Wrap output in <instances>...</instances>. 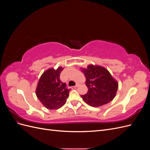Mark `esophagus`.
<instances>
[{
	"instance_id": "esophagus-1",
	"label": "esophagus",
	"mask_w": 150,
	"mask_h": 150,
	"mask_svg": "<svg viewBox=\"0 0 150 150\" xmlns=\"http://www.w3.org/2000/svg\"><path fill=\"white\" fill-rule=\"evenodd\" d=\"M78 86H79V84L77 83V84H76V86H74V88H78Z\"/></svg>"
}]
</instances>
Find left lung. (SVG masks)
<instances>
[{
    "label": "left lung",
    "instance_id": "obj_1",
    "mask_svg": "<svg viewBox=\"0 0 150 150\" xmlns=\"http://www.w3.org/2000/svg\"><path fill=\"white\" fill-rule=\"evenodd\" d=\"M86 77L87 93L81 96L84 101L93 107H99L111 101L115 98L118 83L106 68L90 64L81 68Z\"/></svg>",
    "mask_w": 150,
    "mask_h": 150
}]
</instances>
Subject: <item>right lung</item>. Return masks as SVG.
<instances>
[{"label": "right lung", "mask_w": 150, "mask_h": 150, "mask_svg": "<svg viewBox=\"0 0 150 150\" xmlns=\"http://www.w3.org/2000/svg\"><path fill=\"white\" fill-rule=\"evenodd\" d=\"M64 68H50L40 76L36 88V96L43 105L49 110L62 107L69 96V91L66 84L60 80V74Z\"/></svg>", "instance_id": "right-lung-1"}]
</instances>
